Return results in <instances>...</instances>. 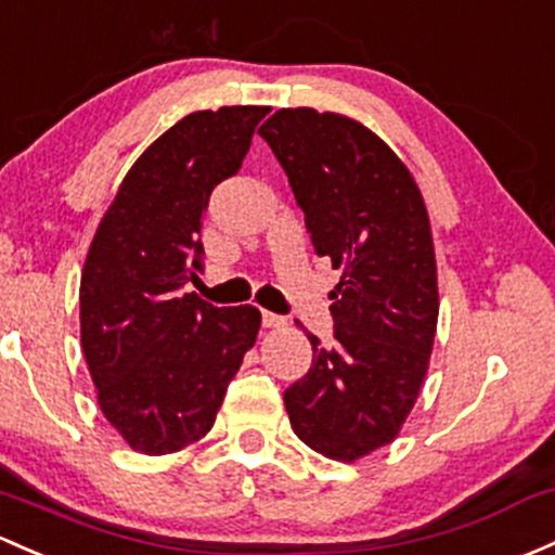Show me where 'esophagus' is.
Returning <instances> with one entry per match:
<instances>
[{
    "label": "esophagus",
    "instance_id": "34e87169",
    "mask_svg": "<svg viewBox=\"0 0 555 555\" xmlns=\"http://www.w3.org/2000/svg\"><path fill=\"white\" fill-rule=\"evenodd\" d=\"M284 324H287V319L279 317V313L262 311V326H268V330H276V326H284Z\"/></svg>",
    "mask_w": 555,
    "mask_h": 555
}]
</instances>
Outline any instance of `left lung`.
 <instances>
[{
	"label": "left lung",
	"mask_w": 555,
	"mask_h": 555,
	"mask_svg": "<svg viewBox=\"0 0 555 555\" xmlns=\"http://www.w3.org/2000/svg\"><path fill=\"white\" fill-rule=\"evenodd\" d=\"M287 172L317 255L340 268L335 343L284 390L297 439L353 463L399 436L428 372L439 284L428 209L404 162L361 121L282 108L260 127Z\"/></svg>",
	"instance_id": "obj_1"
}]
</instances>
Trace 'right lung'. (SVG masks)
<instances>
[{
	"label": "right lung",
	"instance_id": "add662e5",
	"mask_svg": "<svg viewBox=\"0 0 555 555\" xmlns=\"http://www.w3.org/2000/svg\"><path fill=\"white\" fill-rule=\"evenodd\" d=\"M266 114L223 106L183 116L130 167L90 244L81 351L103 415L135 452L199 441L255 346L258 308H218L183 287L202 271L209 194L238 172Z\"/></svg>",
	"mask_w": 555,
	"mask_h": 555
}]
</instances>
